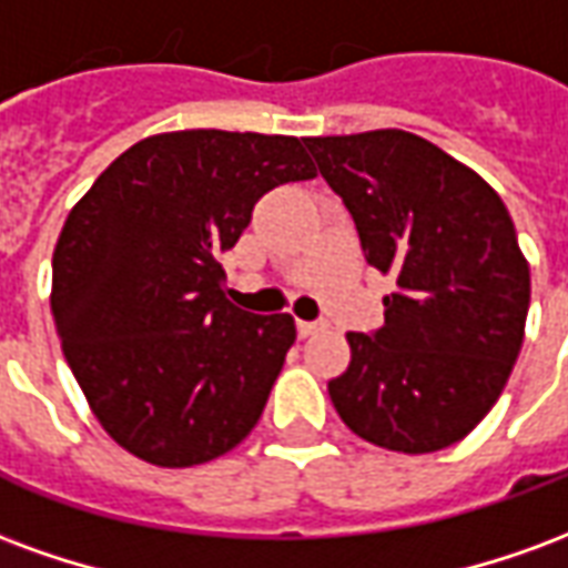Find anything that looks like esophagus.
I'll return each mask as SVG.
<instances>
[{"label":"esophagus","instance_id":"obj_1","mask_svg":"<svg viewBox=\"0 0 568 568\" xmlns=\"http://www.w3.org/2000/svg\"><path fill=\"white\" fill-rule=\"evenodd\" d=\"M322 328V322H304V320H297V334L301 337H310V334H316Z\"/></svg>","mask_w":568,"mask_h":568}]
</instances>
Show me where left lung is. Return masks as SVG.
<instances>
[{
  "instance_id": "1",
  "label": "left lung",
  "mask_w": 568,
  "mask_h": 568,
  "mask_svg": "<svg viewBox=\"0 0 568 568\" xmlns=\"http://www.w3.org/2000/svg\"><path fill=\"white\" fill-rule=\"evenodd\" d=\"M304 142L368 264L395 280L383 328L346 334L349 365L328 381L334 410L383 450H444L499 402L524 346L529 264L511 215L471 166L417 133Z\"/></svg>"
}]
</instances>
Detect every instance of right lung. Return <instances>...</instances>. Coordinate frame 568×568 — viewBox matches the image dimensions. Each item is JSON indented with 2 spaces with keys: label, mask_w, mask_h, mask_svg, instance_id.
I'll return each mask as SVG.
<instances>
[{
  "label": "right lung",
  "mask_w": 568,
  "mask_h": 568,
  "mask_svg": "<svg viewBox=\"0 0 568 568\" xmlns=\"http://www.w3.org/2000/svg\"><path fill=\"white\" fill-rule=\"evenodd\" d=\"M313 175L297 136L175 130L130 145L67 215L51 264L63 356L142 463H210L258 423L295 320L234 307L219 255L267 191Z\"/></svg>",
  "instance_id": "add662e5"
}]
</instances>
